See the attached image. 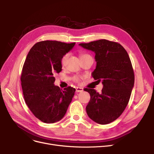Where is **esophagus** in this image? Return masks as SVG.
<instances>
[{"instance_id":"obj_1","label":"esophagus","mask_w":154,"mask_h":154,"mask_svg":"<svg viewBox=\"0 0 154 154\" xmlns=\"http://www.w3.org/2000/svg\"><path fill=\"white\" fill-rule=\"evenodd\" d=\"M82 91H84L83 88H82V87H77L76 88V92H81Z\"/></svg>"}]
</instances>
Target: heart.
Returning <instances> with one entry per match:
<instances>
[{
    "instance_id": "1",
    "label": "heart",
    "mask_w": 154,
    "mask_h": 154,
    "mask_svg": "<svg viewBox=\"0 0 154 154\" xmlns=\"http://www.w3.org/2000/svg\"><path fill=\"white\" fill-rule=\"evenodd\" d=\"M69 53L65 54L62 57V58L60 59V63H61L62 66H66L67 61L69 59ZM88 57H92L87 54H82L81 55H80V59H81V60H83V59H87ZM73 79H74V81H75L76 82H79L80 81V79H81V77H80V76H78V75H75L74 77H73Z\"/></svg>"
}]
</instances>
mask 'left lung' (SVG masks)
<instances>
[{
  "label": "left lung",
  "mask_w": 154,
  "mask_h": 154,
  "mask_svg": "<svg viewBox=\"0 0 154 154\" xmlns=\"http://www.w3.org/2000/svg\"><path fill=\"white\" fill-rule=\"evenodd\" d=\"M79 45L95 52L97 66L92 76L103 85L101 94L84 89L91 95L87 114L96 123L109 124L122 114L131 97L135 76L130 57L120 44L106 39Z\"/></svg>",
  "instance_id": "left-lung-1"
}]
</instances>
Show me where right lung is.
I'll use <instances>...</instances> for the list:
<instances>
[{"instance_id":"1","label":"right lung","mask_w":154,"mask_h":154,"mask_svg":"<svg viewBox=\"0 0 154 154\" xmlns=\"http://www.w3.org/2000/svg\"><path fill=\"white\" fill-rule=\"evenodd\" d=\"M75 43L56 40L36 43L29 52L20 77L24 100L35 117L51 124L66 114L75 89L55 86V75L62 70L60 59Z\"/></svg>"}]
</instances>
